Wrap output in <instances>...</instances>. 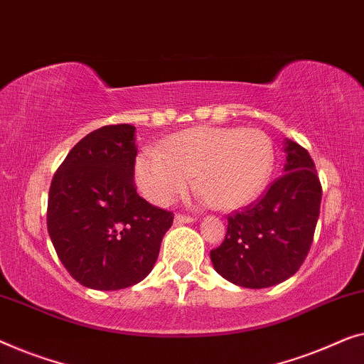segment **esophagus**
Here are the masks:
<instances>
[{
	"label": "esophagus",
	"instance_id": "obj_1",
	"mask_svg": "<svg viewBox=\"0 0 364 364\" xmlns=\"http://www.w3.org/2000/svg\"><path fill=\"white\" fill-rule=\"evenodd\" d=\"M193 221H194V218L186 216V214H176V216H175V223L176 224H189V223H193Z\"/></svg>",
	"mask_w": 364,
	"mask_h": 364
}]
</instances>
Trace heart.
<instances>
[{
  "mask_svg": "<svg viewBox=\"0 0 364 364\" xmlns=\"http://www.w3.org/2000/svg\"><path fill=\"white\" fill-rule=\"evenodd\" d=\"M274 168L272 140L260 130L201 127L148 146L135 161V180L148 199L170 204L191 186L219 209H235L259 196Z\"/></svg>",
  "mask_w": 364,
  "mask_h": 364,
  "instance_id": "obj_1",
  "label": "heart"
}]
</instances>
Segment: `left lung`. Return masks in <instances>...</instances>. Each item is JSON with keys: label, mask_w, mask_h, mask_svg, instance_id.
Returning a JSON list of instances; mask_svg holds the SVG:
<instances>
[{"label": "left lung", "mask_w": 364, "mask_h": 364, "mask_svg": "<svg viewBox=\"0 0 364 364\" xmlns=\"http://www.w3.org/2000/svg\"><path fill=\"white\" fill-rule=\"evenodd\" d=\"M284 151L282 176L262 198L228 218L226 237L211 250L216 272L245 289H265L290 279L314 240L321 203L315 163L289 138Z\"/></svg>", "instance_id": "8db88e82"}]
</instances>
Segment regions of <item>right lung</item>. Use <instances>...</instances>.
<instances>
[{
    "mask_svg": "<svg viewBox=\"0 0 364 364\" xmlns=\"http://www.w3.org/2000/svg\"><path fill=\"white\" fill-rule=\"evenodd\" d=\"M135 127L107 125L82 138L49 188L48 232L79 284L120 290L155 265L173 213L138 196Z\"/></svg>",
    "mask_w": 364,
    "mask_h": 364,
    "instance_id": "right-lung-1",
    "label": "right lung"
}]
</instances>
